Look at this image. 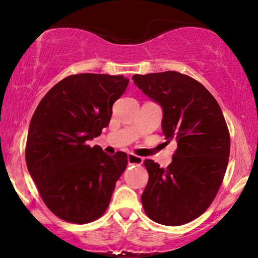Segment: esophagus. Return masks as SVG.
Here are the masks:
<instances>
[{"label":"esophagus","mask_w":258,"mask_h":258,"mask_svg":"<svg viewBox=\"0 0 258 258\" xmlns=\"http://www.w3.org/2000/svg\"><path fill=\"white\" fill-rule=\"evenodd\" d=\"M143 162L142 157L136 156L134 154H128V163L129 164H135V165H141Z\"/></svg>","instance_id":"obj_1"}]
</instances>
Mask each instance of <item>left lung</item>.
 <instances>
[{
	"instance_id": "1",
	"label": "left lung",
	"mask_w": 258,
	"mask_h": 258,
	"mask_svg": "<svg viewBox=\"0 0 258 258\" xmlns=\"http://www.w3.org/2000/svg\"><path fill=\"white\" fill-rule=\"evenodd\" d=\"M133 80L161 105L163 135L177 143L165 169L144 161L149 174L141 197L144 211L156 223L185 224L209 208L223 181L230 154L224 116L213 95L188 75L163 72Z\"/></svg>"
}]
</instances>
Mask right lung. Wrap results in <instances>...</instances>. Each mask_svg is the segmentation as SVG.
<instances>
[{"label":"right lung","mask_w":258,"mask_h":258,"mask_svg":"<svg viewBox=\"0 0 258 258\" xmlns=\"http://www.w3.org/2000/svg\"><path fill=\"white\" fill-rule=\"evenodd\" d=\"M122 75L77 74L55 84L31 117L26 146L28 171L56 216L70 223L97 220L125 170L123 151L105 154L88 141L108 126L112 104L128 87Z\"/></svg>","instance_id":"1"}]
</instances>
